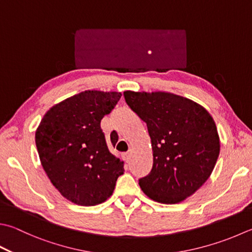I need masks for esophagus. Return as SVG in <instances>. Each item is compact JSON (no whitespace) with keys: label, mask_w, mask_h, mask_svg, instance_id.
Segmentation results:
<instances>
[{"label":"esophagus","mask_w":252,"mask_h":252,"mask_svg":"<svg viewBox=\"0 0 252 252\" xmlns=\"http://www.w3.org/2000/svg\"><path fill=\"white\" fill-rule=\"evenodd\" d=\"M130 157H131V151H127L126 154H124V159L127 161H129V159H130Z\"/></svg>","instance_id":"1"}]
</instances>
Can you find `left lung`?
I'll use <instances>...</instances> for the list:
<instances>
[{"mask_svg":"<svg viewBox=\"0 0 252 252\" xmlns=\"http://www.w3.org/2000/svg\"><path fill=\"white\" fill-rule=\"evenodd\" d=\"M127 105L148 128L154 151L142 191L163 204L182 202L210 178L220 156L213 117L191 99L164 92H124Z\"/></svg>","mask_w":252,"mask_h":252,"instance_id":"obj_1","label":"left lung"}]
</instances>
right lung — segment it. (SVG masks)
Masks as SVG:
<instances>
[{
  "label": "right lung",
  "mask_w": 252,
  "mask_h": 252,
  "mask_svg": "<svg viewBox=\"0 0 252 252\" xmlns=\"http://www.w3.org/2000/svg\"><path fill=\"white\" fill-rule=\"evenodd\" d=\"M122 96L118 92L84 91L52 106L35 135L42 168L67 200L94 206L110 197L124 161L111 154L102 118Z\"/></svg>",
  "instance_id": "add662e5"
}]
</instances>
